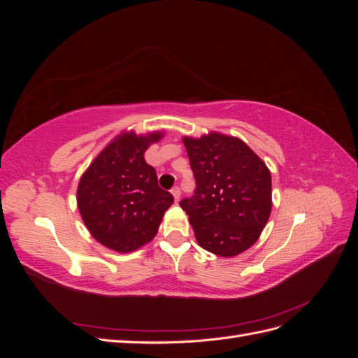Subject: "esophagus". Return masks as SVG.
<instances>
[{"label":"esophagus","instance_id":"1","mask_svg":"<svg viewBox=\"0 0 358 358\" xmlns=\"http://www.w3.org/2000/svg\"><path fill=\"white\" fill-rule=\"evenodd\" d=\"M171 194H173V197H175V200H176V201L180 199V189H179L178 187H175V188L171 189Z\"/></svg>","mask_w":358,"mask_h":358}]
</instances>
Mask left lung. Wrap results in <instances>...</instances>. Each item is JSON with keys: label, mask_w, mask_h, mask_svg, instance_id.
Returning a JSON list of instances; mask_svg holds the SVG:
<instances>
[{"label": "left lung", "mask_w": 358, "mask_h": 358, "mask_svg": "<svg viewBox=\"0 0 358 358\" xmlns=\"http://www.w3.org/2000/svg\"><path fill=\"white\" fill-rule=\"evenodd\" d=\"M197 188L180 208L199 245L231 258L251 248L272 212V176L243 140L221 133L182 138Z\"/></svg>", "instance_id": "left-lung-1"}]
</instances>
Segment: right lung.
<instances>
[{
  "label": "right lung",
  "mask_w": 358,
  "mask_h": 358,
  "mask_svg": "<svg viewBox=\"0 0 358 358\" xmlns=\"http://www.w3.org/2000/svg\"><path fill=\"white\" fill-rule=\"evenodd\" d=\"M161 131L116 136L85 170L78 187V208L94 239L116 252H131L158 233L170 192L158 187L157 171L145 161L146 149Z\"/></svg>",
  "instance_id": "obj_1"
}]
</instances>
